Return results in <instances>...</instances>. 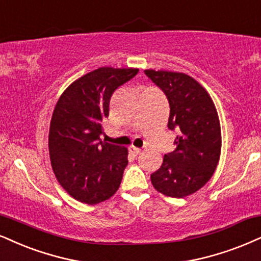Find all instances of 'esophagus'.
Masks as SVG:
<instances>
[{
	"instance_id": "obj_1",
	"label": "esophagus",
	"mask_w": 261,
	"mask_h": 261,
	"mask_svg": "<svg viewBox=\"0 0 261 261\" xmlns=\"http://www.w3.org/2000/svg\"><path fill=\"white\" fill-rule=\"evenodd\" d=\"M129 151L132 153H133L134 156H137V155H139V153L141 152V149H139V147H136V146H130L129 147Z\"/></svg>"
}]
</instances>
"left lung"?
I'll return each instance as SVG.
<instances>
[{
    "label": "left lung",
    "instance_id": "left-lung-1",
    "mask_svg": "<svg viewBox=\"0 0 261 261\" xmlns=\"http://www.w3.org/2000/svg\"><path fill=\"white\" fill-rule=\"evenodd\" d=\"M169 102L168 129L176 130L175 150L165 155L151 174L157 191L182 198L197 191L213 175L220 157L219 118L207 91L185 73L145 70Z\"/></svg>",
    "mask_w": 261,
    "mask_h": 261
}]
</instances>
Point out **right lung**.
Returning a JSON list of instances; mask_svg holds the SVG:
<instances>
[{
    "instance_id": "right-lung-1",
    "label": "right lung",
    "mask_w": 261,
    "mask_h": 261,
    "mask_svg": "<svg viewBox=\"0 0 261 261\" xmlns=\"http://www.w3.org/2000/svg\"><path fill=\"white\" fill-rule=\"evenodd\" d=\"M138 72L100 67L67 87L57 102L48 139L50 162L58 181L77 201L100 203L120 188L128 151L100 139L102 122L114 92Z\"/></svg>"
}]
</instances>
